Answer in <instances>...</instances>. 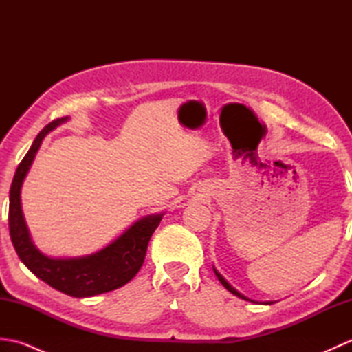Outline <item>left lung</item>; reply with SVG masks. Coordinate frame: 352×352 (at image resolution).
Masks as SVG:
<instances>
[{"label":"left lung","instance_id":"left-lung-1","mask_svg":"<svg viewBox=\"0 0 352 352\" xmlns=\"http://www.w3.org/2000/svg\"><path fill=\"white\" fill-rule=\"evenodd\" d=\"M213 271H214V274H216V276H218V280L221 281V284H222V286L223 287H226L228 292H231V294H233V295H236V296H239V298H242V300H245V301H251V302H257V301H252V300H250V298H246L245 295H242L241 294V292H237L233 286H231V284L226 280V278H223V276L218 272V271H216V267L213 266ZM274 301H266V302H263V304H272Z\"/></svg>","mask_w":352,"mask_h":352}]
</instances>
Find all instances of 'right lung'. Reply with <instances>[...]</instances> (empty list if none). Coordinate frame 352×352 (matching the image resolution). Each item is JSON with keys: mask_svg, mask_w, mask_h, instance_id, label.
Here are the masks:
<instances>
[{"mask_svg": "<svg viewBox=\"0 0 352 352\" xmlns=\"http://www.w3.org/2000/svg\"><path fill=\"white\" fill-rule=\"evenodd\" d=\"M68 119L58 118L45 126L14 172L9 197V230L18 257L37 278L69 296L86 298L122 287L139 272L149 239L159 227L163 213L149 214L134 222L115 242L91 256L52 258L37 250L22 214L21 188L43 138Z\"/></svg>", "mask_w": 352, "mask_h": 352, "instance_id": "right-lung-1", "label": "right lung"}]
</instances>
